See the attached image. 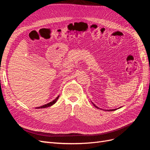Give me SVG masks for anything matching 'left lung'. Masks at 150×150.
Returning <instances> with one entry per match:
<instances>
[{"instance_id": "left-lung-1", "label": "left lung", "mask_w": 150, "mask_h": 150, "mask_svg": "<svg viewBox=\"0 0 150 150\" xmlns=\"http://www.w3.org/2000/svg\"><path fill=\"white\" fill-rule=\"evenodd\" d=\"M94 106L95 107H96V108H98V107H97L96 106H95L94 104ZM115 110H116V109H115V110H108V111H115Z\"/></svg>"}]
</instances>
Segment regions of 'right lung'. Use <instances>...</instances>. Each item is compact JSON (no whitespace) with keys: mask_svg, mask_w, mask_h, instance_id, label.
Masks as SVG:
<instances>
[{"mask_svg":"<svg viewBox=\"0 0 150 150\" xmlns=\"http://www.w3.org/2000/svg\"><path fill=\"white\" fill-rule=\"evenodd\" d=\"M59 97V96H57L55 99H54V100H53L52 101L50 102V103H47V104H44V105H43V106H42L38 107V108H37V109H39V108H47V107L51 106L52 105H53L54 104L56 103V102L57 101V100L58 99Z\"/></svg>","mask_w":150,"mask_h":150,"instance_id":"obj_1","label":"right lung"}]
</instances>
